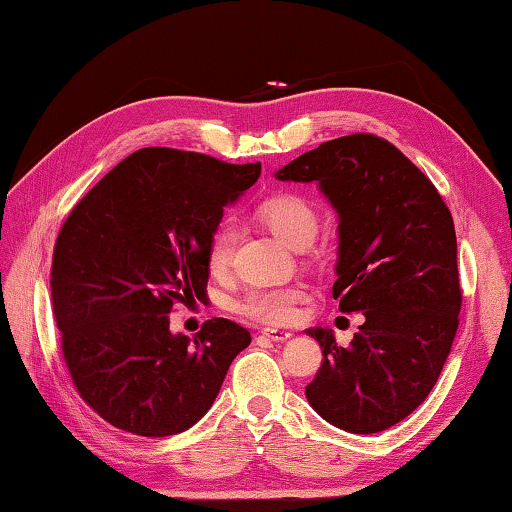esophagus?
Segmentation results:
<instances>
[{"label": "esophagus", "instance_id": "34e87169", "mask_svg": "<svg viewBox=\"0 0 512 512\" xmlns=\"http://www.w3.org/2000/svg\"><path fill=\"white\" fill-rule=\"evenodd\" d=\"M260 333H263L265 338L274 340V342H285V340H289L291 336H294V333H291V331H285V329H269V327L263 329Z\"/></svg>", "mask_w": 512, "mask_h": 512}]
</instances>
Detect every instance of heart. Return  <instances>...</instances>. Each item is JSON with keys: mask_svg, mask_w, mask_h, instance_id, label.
Returning <instances> with one entry per match:
<instances>
[{"mask_svg": "<svg viewBox=\"0 0 512 512\" xmlns=\"http://www.w3.org/2000/svg\"><path fill=\"white\" fill-rule=\"evenodd\" d=\"M258 216L278 241L289 249H307L318 234V212L305 196L300 194H276L265 198L258 205ZM238 243V229L232 221H221L210 234L205 249V263L212 276H225L232 267L234 249ZM305 298V289L298 285L278 287H254L236 302V309L243 316L254 318L265 325H287L298 318V305Z\"/></svg>", "mask_w": 512, "mask_h": 512, "instance_id": "b5f03b06", "label": "heart"}]
</instances>
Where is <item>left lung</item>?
Returning a JSON list of instances; mask_svg holds the SVG:
<instances>
[{
	"instance_id": "1",
	"label": "left lung",
	"mask_w": 512,
	"mask_h": 512,
	"mask_svg": "<svg viewBox=\"0 0 512 512\" xmlns=\"http://www.w3.org/2000/svg\"><path fill=\"white\" fill-rule=\"evenodd\" d=\"M318 183L338 214L333 298L364 322L349 347L331 329H307L322 367L305 395L347 433L387 431L420 406L440 378L460 325L453 216L435 185L373 134L318 145L276 174Z\"/></svg>"
}]
</instances>
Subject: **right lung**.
Returning <instances> with one entry per match:
<instances>
[{"label": "right lung", "instance_id": "right-lung-1", "mask_svg": "<svg viewBox=\"0 0 512 512\" xmlns=\"http://www.w3.org/2000/svg\"><path fill=\"white\" fill-rule=\"evenodd\" d=\"M260 176L198 152L143 148L70 212L50 271L72 382L103 420L143 437L190 429L214 404L249 331L207 320L170 331L176 302L205 298L212 229Z\"/></svg>", "mask_w": 512, "mask_h": 512}]
</instances>
